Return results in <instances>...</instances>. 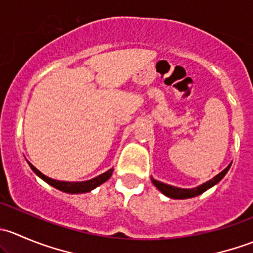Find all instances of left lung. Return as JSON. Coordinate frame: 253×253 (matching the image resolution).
Instances as JSON below:
<instances>
[{"label":"left lung","mask_w":253,"mask_h":253,"mask_svg":"<svg viewBox=\"0 0 253 253\" xmlns=\"http://www.w3.org/2000/svg\"><path fill=\"white\" fill-rule=\"evenodd\" d=\"M230 165H229L228 168H225V169H224L221 172H219L218 175L214 176L211 180L207 181L206 183H203V185L198 186V187H196V188H188V190H185V188L174 187V186L167 185V183H163V182H160V181L154 180V178H152V182L154 183V186L160 191V192H163L165 196H168V197L174 198V200H186V198L196 197V196L206 192L208 188L213 187L215 183H218L219 181H220L221 178L225 176L226 172H228V170L230 169Z\"/></svg>","instance_id":"obj_1"}]
</instances>
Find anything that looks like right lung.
Returning <instances> with one entry per match:
<instances>
[{
  "instance_id": "right-lung-1",
  "label": "right lung",
  "mask_w": 253,
  "mask_h": 253,
  "mask_svg": "<svg viewBox=\"0 0 253 253\" xmlns=\"http://www.w3.org/2000/svg\"><path fill=\"white\" fill-rule=\"evenodd\" d=\"M29 165H30V168H32L33 171L39 176L40 178H42L45 182H47L48 185H51L52 187L57 188V190L63 191V192H67V193L89 192V191H91L93 188L98 187L99 185H101L103 182L108 181L109 178H110V176L112 175V171H114V169H110V170H108L106 172H104V174L99 175L98 177L91 178V180H89V181H84V182H66V181L52 180V178L47 177V176L42 174V172H40L37 168L33 167L30 163H29Z\"/></svg>"
}]
</instances>
